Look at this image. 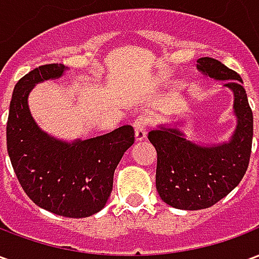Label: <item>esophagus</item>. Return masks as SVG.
I'll use <instances>...</instances> for the list:
<instances>
[{
  "label": "esophagus",
  "instance_id": "esophagus-1",
  "mask_svg": "<svg viewBox=\"0 0 259 259\" xmlns=\"http://www.w3.org/2000/svg\"><path fill=\"white\" fill-rule=\"evenodd\" d=\"M135 139L136 141H143L147 136V120L143 118H137L135 122Z\"/></svg>",
  "mask_w": 259,
  "mask_h": 259
}]
</instances>
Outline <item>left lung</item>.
Returning a JSON list of instances; mask_svg holds the SVG:
<instances>
[{
    "mask_svg": "<svg viewBox=\"0 0 259 259\" xmlns=\"http://www.w3.org/2000/svg\"><path fill=\"white\" fill-rule=\"evenodd\" d=\"M197 69L206 77L225 81L223 87L233 93L237 123L230 139L218 144L189 140L180 122L158 124L148 133L157 150L158 194L168 205L186 211L209 208L233 190L248 168L252 144V111L241 77L208 57L197 61Z\"/></svg>",
    "mask_w": 259,
    "mask_h": 259,
    "instance_id": "1",
    "label": "left lung"
}]
</instances>
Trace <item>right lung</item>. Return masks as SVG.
<instances>
[{
	"label": "right lung",
	"instance_id": "add662e5",
	"mask_svg": "<svg viewBox=\"0 0 259 259\" xmlns=\"http://www.w3.org/2000/svg\"><path fill=\"white\" fill-rule=\"evenodd\" d=\"M68 68L42 65L16 83L9 105L7 148L22 189L36 205L55 215L87 218L107 204L113 172L135 143L126 124L87 140L65 141L37 124L29 108V94L46 80L59 79Z\"/></svg>",
	"mask_w": 259,
	"mask_h": 259
}]
</instances>
